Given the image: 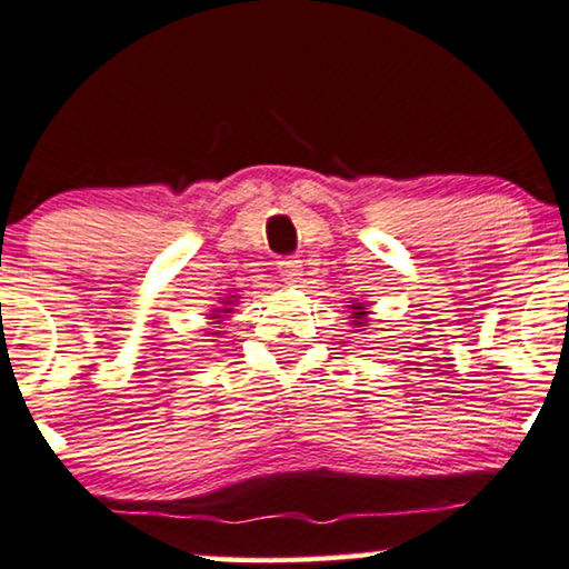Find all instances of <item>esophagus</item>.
Masks as SVG:
<instances>
[{
	"instance_id": "34e87169",
	"label": "esophagus",
	"mask_w": 569,
	"mask_h": 569,
	"mask_svg": "<svg viewBox=\"0 0 569 569\" xmlns=\"http://www.w3.org/2000/svg\"><path fill=\"white\" fill-rule=\"evenodd\" d=\"M277 269H279V277L290 284L300 282V277H303V263H300L298 258H279Z\"/></svg>"
}]
</instances>
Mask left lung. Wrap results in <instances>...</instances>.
I'll return each mask as SVG.
<instances>
[{"mask_svg": "<svg viewBox=\"0 0 569 569\" xmlns=\"http://www.w3.org/2000/svg\"><path fill=\"white\" fill-rule=\"evenodd\" d=\"M353 308H356V311H359V308H361V306H353ZM361 317H363V313L359 311V313H356V317H353V319H361ZM359 325H361V321H359Z\"/></svg>", "mask_w": 569, "mask_h": 569, "instance_id": "obj_1", "label": "left lung"}]
</instances>
